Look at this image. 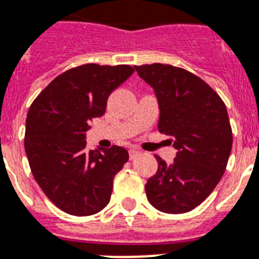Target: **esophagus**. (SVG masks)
I'll list each match as a JSON object with an SVG mask.
<instances>
[{
  "instance_id": "1",
  "label": "esophagus",
  "mask_w": 259,
  "mask_h": 259,
  "mask_svg": "<svg viewBox=\"0 0 259 259\" xmlns=\"http://www.w3.org/2000/svg\"><path fill=\"white\" fill-rule=\"evenodd\" d=\"M141 151H138V150L136 149H130L129 150V156H130V159H136L137 156L140 155Z\"/></svg>"
}]
</instances>
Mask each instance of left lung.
<instances>
[{"label": "left lung", "instance_id": "left-lung-1", "mask_svg": "<svg viewBox=\"0 0 259 259\" xmlns=\"http://www.w3.org/2000/svg\"><path fill=\"white\" fill-rule=\"evenodd\" d=\"M134 68L154 89L158 130L172 137L178 151L171 164L155 155L158 171L145 186L147 200L160 212H190L209 196L227 168L233 143L227 106L186 69L160 63Z\"/></svg>", "mask_w": 259, "mask_h": 259}]
</instances>
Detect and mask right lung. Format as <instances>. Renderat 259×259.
<instances>
[{"label": "right lung", "mask_w": 259, "mask_h": 259, "mask_svg": "<svg viewBox=\"0 0 259 259\" xmlns=\"http://www.w3.org/2000/svg\"><path fill=\"white\" fill-rule=\"evenodd\" d=\"M133 67L84 64L52 80L30 106L25 150L36 183L56 207L89 216L108 205L113 178L129 153L113 146L87 151L85 133L105 113L110 93L133 75Z\"/></svg>", "instance_id": "right-lung-1"}]
</instances>
